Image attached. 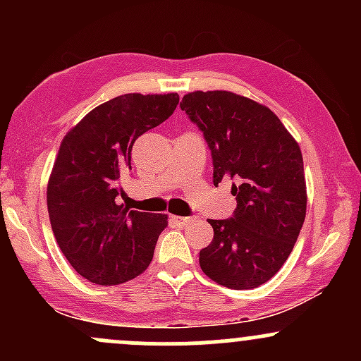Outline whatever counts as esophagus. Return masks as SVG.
<instances>
[{"label": "esophagus", "mask_w": 361, "mask_h": 361, "mask_svg": "<svg viewBox=\"0 0 361 361\" xmlns=\"http://www.w3.org/2000/svg\"><path fill=\"white\" fill-rule=\"evenodd\" d=\"M190 221H192V217H181V215H171V222L175 224V226H178V227L188 226Z\"/></svg>", "instance_id": "esophagus-1"}]
</instances>
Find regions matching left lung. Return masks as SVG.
Segmentation results:
<instances>
[{"label":"left lung","mask_w":361,"mask_h":361,"mask_svg":"<svg viewBox=\"0 0 361 361\" xmlns=\"http://www.w3.org/2000/svg\"><path fill=\"white\" fill-rule=\"evenodd\" d=\"M212 154L214 185L234 180L233 217L209 224L214 239L200 251L209 279L234 290L256 288L287 261L305 219L299 144L267 106L231 91H195L180 103Z\"/></svg>","instance_id":"1"}]
</instances>
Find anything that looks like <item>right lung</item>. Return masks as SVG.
I'll return each mask as SVG.
<instances>
[{"label":"right lung","mask_w":361,"mask_h":361,"mask_svg":"<svg viewBox=\"0 0 361 361\" xmlns=\"http://www.w3.org/2000/svg\"><path fill=\"white\" fill-rule=\"evenodd\" d=\"M180 97L128 93L91 110L62 140L47 186L52 233L71 267L97 285L139 276L168 215L117 205L135 139L176 110Z\"/></svg>","instance_id":"obj_1"}]
</instances>
